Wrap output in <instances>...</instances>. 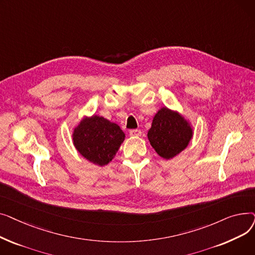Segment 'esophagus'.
<instances>
[{
	"instance_id": "34e87169",
	"label": "esophagus",
	"mask_w": 255,
	"mask_h": 255,
	"mask_svg": "<svg viewBox=\"0 0 255 255\" xmlns=\"http://www.w3.org/2000/svg\"><path fill=\"white\" fill-rule=\"evenodd\" d=\"M129 134L131 136H139L141 134V131L139 129H131L129 130Z\"/></svg>"
}]
</instances>
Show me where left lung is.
Masks as SVG:
<instances>
[{"label": "left lung", "mask_w": 255, "mask_h": 255, "mask_svg": "<svg viewBox=\"0 0 255 255\" xmlns=\"http://www.w3.org/2000/svg\"><path fill=\"white\" fill-rule=\"evenodd\" d=\"M192 133L189 123L181 115L162 107L153 119L148 138L159 156L170 159L188 145Z\"/></svg>", "instance_id": "8db88e82"}]
</instances>
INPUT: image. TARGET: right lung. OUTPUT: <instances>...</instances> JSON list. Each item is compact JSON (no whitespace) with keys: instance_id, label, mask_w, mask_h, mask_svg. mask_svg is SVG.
<instances>
[{"instance_id":"obj_1","label":"right lung","mask_w":255,"mask_h":255,"mask_svg":"<svg viewBox=\"0 0 255 255\" xmlns=\"http://www.w3.org/2000/svg\"><path fill=\"white\" fill-rule=\"evenodd\" d=\"M124 138V132L117 124L99 116L84 119L73 133L77 151L100 166L112 161Z\"/></svg>"}]
</instances>
